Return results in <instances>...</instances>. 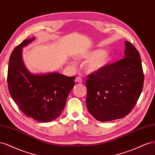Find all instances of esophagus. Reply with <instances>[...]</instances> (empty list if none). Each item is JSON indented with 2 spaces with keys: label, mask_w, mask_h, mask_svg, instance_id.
<instances>
[{
  "label": "esophagus",
  "mask_w": 155,
  "mask_h": 155,
  "mask_svg": "<svg viewBox=\"0 0 155 155\" xmlns=\"http://www.w3.org/2000/svg\"><path fill=\"white\" fill-rule=\"evenodd\" d=\"M75 82H78V83H82V79L81 78V77H76V78H75Z\"/></svg>",
  "instance_id": "esophagus-1"
}]
</instances>
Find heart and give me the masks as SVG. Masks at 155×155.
<instances>
[{
  "instance_id": "obj_1",
  "label": "heart",
  "mask_w": 155,
  "mask_h": 155,
  "mask_svg": "<svg viewBox=\"0 0 155 155\" xmlns=\"http://www.w3.org/2000/svg\"><path fill=\"white\" fill-rule=\"evenodd\" d=\"M83 58L89 60L86 65V69L89 73L97 71L106 66L111 60V55L103 49H97L83 55Z\"/></svg>"
}]
</instances>
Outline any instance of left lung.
Wrapping results in <instances>:
<instances>
[{
	"mask_svg": "<svg viewBox=\"0 0 155 155\" xmlns=\"http://www.w3.org/2000/svg\"><path fill=\"white\" fill-rule=\"evenodd\" d=\"M125 44V58L87 76L86 106L98 121L126 117L142 93L144 76L140 56L131 42Z\"/></svg>",
	"mask_w": 155,
	"mask_h": 155,
	"instance_id": "left-lung-1",
	"label": "left lung"
}]
</instances>
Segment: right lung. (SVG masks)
Wrapping results in <instances>:
<instances>
[{
  "label": "right lung",
  "mask_w": 155,
  "mask_h": 155,
  "mask_svg": "<svg viewBox=\"0 0 155 155\" xmlns=\"http://www.w3.org/2000/svg\"><path fill=\"white\" fill-rule=\"evenodd\" d=\"M26 39L14 49L9 61V92L21 111L35 120L49 122L61 114L67 97L74 86V77L58 73L33 74L22 62V48L33 41Z\"/></svg>",
  "instance_id": "add662e5"
}]
</instances>
